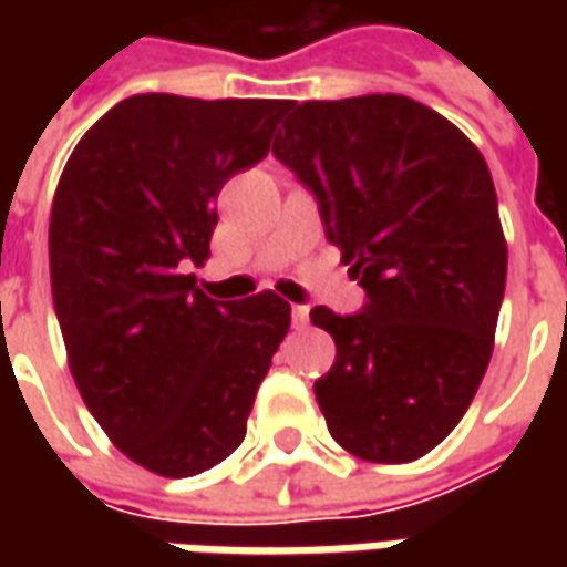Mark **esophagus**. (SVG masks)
Here are the masks:
<instances>
[{"mask_svg": "<svg viewBox=\"0 0 567 567\" xmlns=\"http://www.w3.org/2000/svg\"><path fill=\"white\" fill-rule=\"evenodd\" d=\"M291 319H295V328H307V324H309V307L291 309Z\"/></svg>", "mask_w": 567, "mask_h": 567, "instance_id": "esophagus-1", "label": "esophagus"}]
</instances>
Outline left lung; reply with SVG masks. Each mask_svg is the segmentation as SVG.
<instances>
[{"mask_svg":"<svg viewBox=\"0 0 567 567\" xmlns=\"http://www.w3.org/2000/svg\"><path fill=\"white\" fill-rule=\"evenodd\" d=\"M285 112L272 154L316 194L368 291L355 316L309 312L337 343L316 401L346 452L416 462L462 422L495 346L507 239L492 173L452 121L401 93Z\"/></svg>","mask_w":567,"mask_h":567,"instance_id":"1","label":"left lung"}]
</instances>
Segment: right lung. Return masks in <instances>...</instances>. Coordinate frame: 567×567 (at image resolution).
Returning <instances> with one entry per match:
<instances>
[{
	"label": "right lung",
	"instance_id": "1",
	"mask_svg": "<svg viewBox=\"0 0 567 567\" xmlns=\"http://www.w3.org/2000/svg\"><path fill=\"white\" fill-rule=\"evenodd\" d=\"M288 100L140 93L72 151L48 230L51 295L81 401L130 462L194 476L246 437L260 380L291 328L272 291L212 300L224 182L270 151Z\"/></svg>",
	"mask_w": 567,
	"mask_h": 567
}]
</instances>
